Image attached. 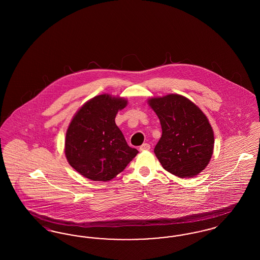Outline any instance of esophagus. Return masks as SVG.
<instances>
[{
	"label": "esophagus",
	"instance_id": "1",
	"mask_svg": "<svg viewBox=\"0 0 260 260\" xmlns=\"http://www.w3.org/2000/svg\"><path fill=\"white\" fill-rule=\"evenodd\" d=\"M139 149H140V151H145V150H149L150 149V144H148V143H143L140 147H139Z\"/></svg>",
	"mask_w": 260,
	"mask_h": 260
}]
</instances>
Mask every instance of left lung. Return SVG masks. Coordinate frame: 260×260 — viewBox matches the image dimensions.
Masks as SVG:
<instances>
[{
    "instance_id": "left-lung-1",
    "label": "left lung",
    "mask_w": 260,
    "mask_h": 260,
    "mask_svg": "<svg viewBox=\"0 0 260 260\" xmlns=\"http://www.w3.org/2000/svg\"><path fill=\"white\" fill-rule=\"evenodd\" d=\"M161 125V136L154 152L169 173L194 177L209 165L214 136L207 116L191 100L168 94L148 100Z\"/></svg>"
}]
</instances>
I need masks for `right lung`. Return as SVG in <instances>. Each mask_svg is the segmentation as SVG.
<instances>
[{
	"instance_id": "add662e5",
	"label": "right lung",
	"mask_w": 260,
	"mask_h": 260,
	"mask_svg": "<svg viewBox=\"0 0 260 260\" xmlns=\"http://www.w3.org/2000/svg\"><path fill=\"white\" fill-rule=\"evenodd\" d=\"M127 100L100 94L75 114L66 132L65 156L80 174L93 181H109L123 172L138 153L127 145L115 123Z\"/></svg>"
}]
</instances>
